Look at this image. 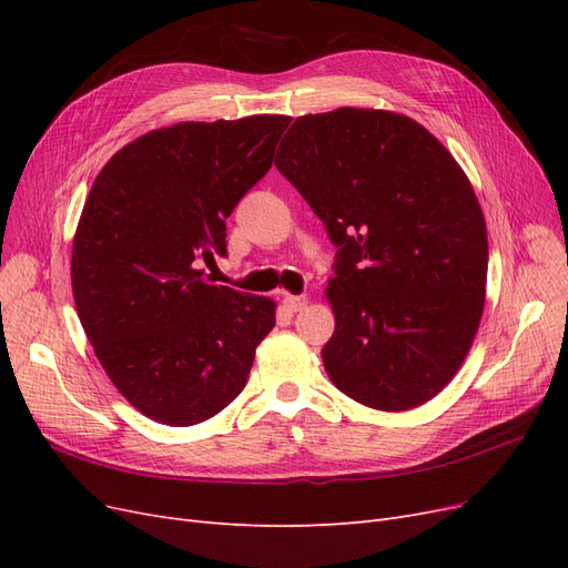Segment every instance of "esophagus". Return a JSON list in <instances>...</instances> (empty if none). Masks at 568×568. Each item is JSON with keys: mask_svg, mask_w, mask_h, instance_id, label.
Returning a JSON list of instances; mask_svg holds the SVG:
<instances>
[{"mask_svg": "<svg viewBox=\"0 0 568 568\" xmlns=\"http://www.w3.org/2000/svg\"><path fill=\"white\" fill-rule=\"evenodd\" d=\"M284 307L288 313H301L303 307H305V303H307V298L305 296H284Z\"/></svg>", "mask_w": 568, "mask_h": 568, "instance_id": "obj_1", "label": "esophagus"}]
</instances>
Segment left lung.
<instances>
[{
  "label": "left lung",
  "instance_id": "left-lung-1",
  "mask_svg": "<svg viewBox=\"0 0 568 568\" xmlns=\"http://www.w3.org/2000/svg\"><path fill=\"white\" fill-rule=\"evenodd\" d=\"M338 248L324 369L348 398L412 409L467 357L486 301L488 236L464 170L417 120L301 115L274 159Z\"/></svg>",
  "mask_w": 568,
  "mask_h": 568
}]
</instances>
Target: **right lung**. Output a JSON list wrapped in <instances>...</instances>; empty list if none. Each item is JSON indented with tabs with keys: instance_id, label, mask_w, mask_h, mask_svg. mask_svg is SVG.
Masks as SVG:
<instances>
[{
	"instance_id": "1",
	"label": "right lung",
	"mask_w": 568,
	"mask_h": 568,
	"mask_svg": "<svg viewBox=\"0 0 568 568\" xmlns=\"http://www.w3.org/2000/svg\"><path fill=\"white\" fill-rule=\"evenodd\" d=\"M288 115L178 123L120 149L73 242L75 311L101 367L153 422L192 426L244 390L274 303L205 280L227 217L272 168Z\"/></svg>"
}]
</instances>
